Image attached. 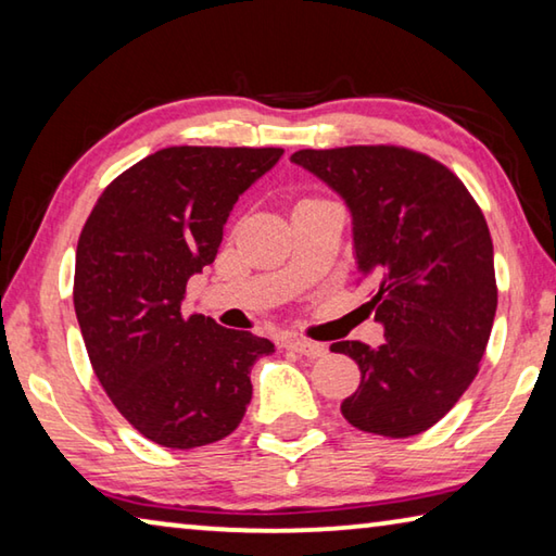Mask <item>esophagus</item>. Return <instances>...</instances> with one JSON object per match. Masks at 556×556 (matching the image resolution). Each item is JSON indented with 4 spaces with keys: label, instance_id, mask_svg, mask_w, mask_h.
I'll return each instance as SVG.
<instances>
[{
    "label": "esophagus",
    "instance_id": "1",
    "mask_svg": "<svg viewBox=\"0 0 556 556\" xmlns=\"http://www.w3.org/2000/svg\"><path fill=\"white\" fill-rule=\"evenodd\" d=\"M287 348H291V351H296L299 355H304V357H324L326 355V348L321 343L304 341V338H289Z\"/></svg>",
    "mask_w": 556,
    "mask_h": 556
}]
</instances>
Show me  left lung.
I'll use <instances>...</instances> for the list:
<instances>
[{
  "label": "left lung",
  "mask_w": 556,
  "mask_h": 556,
  "mask_svg": "<svg viewBox=\"0 0 556 556\" xmlns=\"http://www.w3.org/2000/svg\"><path fill=\"white\" fill-rule=\"evenodd\" d=\"M291 164L351 211L355 267L384 328L378 348L331 345L361 368L343 417L370 434H421L468 390L491 338L497 289L483 213L444 164L409 149H301Z\"/></svg>",
  "instance_id": "obj_1"
}]
</instances>
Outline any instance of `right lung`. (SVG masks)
I'll return each mask as SVG.
<instances>
[{
	"label": "right lung",
	"instance_id": "add662e5",
	"mask_svg": "<svg viewBox=\"0 0 556 556\" xmlns=\"http://www.w3.org/2000/svg\"><path fill=\"white\" fill-rule=\"evenodd\" d=\"M285 149L168 147L112 181L75 252L73 304L92 370L131 427L166 448L235 429L250 370L275 343L186 316V285L213 265L240 195Z\"/></svg>",
	"mask_w": 556,
	"mask_h": 556
}]
</instances>
